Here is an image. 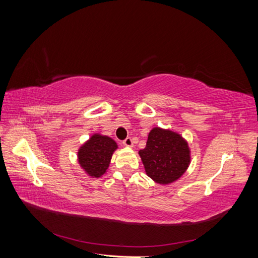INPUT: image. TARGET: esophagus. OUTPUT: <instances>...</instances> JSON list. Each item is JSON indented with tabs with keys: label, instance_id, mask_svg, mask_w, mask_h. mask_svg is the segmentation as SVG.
Instances as JSON below:
<instances>
[{
	"label": "esophagus",
	"instance_id": "1",
	"mask_svg": "<svg viewBox=\"0 0 258 258\" xmlns=\"http://www.w3.org/2000/svg\"><path fill=\"white\" fill-rule=\"evenodd\" d=\"M122 144H123L124 146L132 147V146H134V141H132V139H131V138H127L126 140H123V141H122Z\"/></svg>",
	"mask_w": 258,
	"mask_h": 258
}]
</instances>
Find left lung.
Wrapping results in <instances>:
<instances>
[{
	"label": "left lung",
	"instance_id": "obj_1",
	"mask_svg": "<svg viewBox=\"0 0 258 258\" xmlns=\"http://www.w3.org/2000/svg\"><path fill=\"white\" fill-rule=\"evenodd\" d=\"M146 174L155 183L169 185L188 169L191 156L188 142L171 129L154 127L148 134L146 146L139 151Z\"/></svg>",
	"mask_w": 258,
	"mask_h": 258
}]
</instances>
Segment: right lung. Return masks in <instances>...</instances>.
Wrapping results in <instances>:
<instances>
[{
	"label": "right lung",
	"mask_w": 258,
	"mask_h": 258,
	"mask_svg": "<svg viewBox=\"0 0 258 258\" xmlns=\"http://www.w3.org/2000/svg\"><path fill=\"white\" fill-rule=\"evenodd\" d=\"M117 148L118 145L112 138L93 134L77 151V161L88 176L99 178L106 173Z\"/></svg>",
	"instance_id": "right-lung-1"
}]
</instances>
